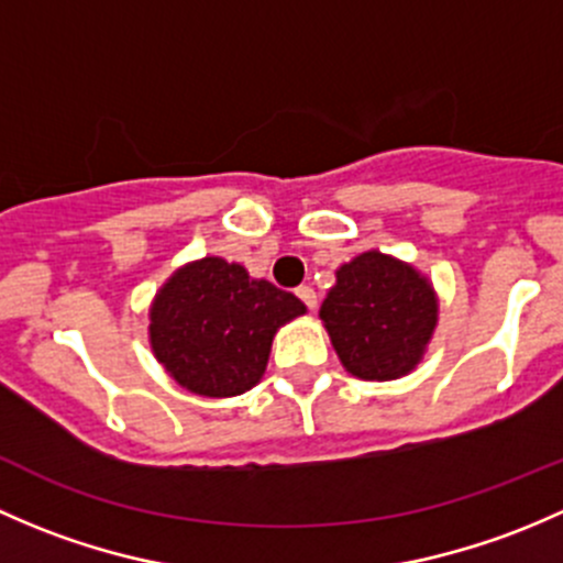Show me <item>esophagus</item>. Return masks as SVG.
Returning <instances> with one entry per match:
<instances>
[{"instance_id": "obj_1", "label": "esophagus", "mask_w": 563, "mask_h": 563, "mask_svg": "<svg viewBox=\"0 0 563 563\" xmlns=\"http://www.w3.org/2000/svg\"><path fill=\"white\" fill-rule=\"evenodd\" d=\"M295 295H298V298L303 300V303H306V309H311V311L317 309V292H314V289L309 287V284H303V287H298V289H295Z\"/></svg>"}]
</instances>
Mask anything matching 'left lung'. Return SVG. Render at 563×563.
<instances>
[{
	"label": "left lung",
	"mask_w": 563,
	"mask_h": 563,
	"mask_svg": "<svg viewBox=\"0 0 563 563\" xmlns=\"http://www.w3.org/2000/svg\"><path fill=\"white\" fill-rule=\"evenodd\" d=\"M320 320L352 376L390 382L420 366L439 322V298L415 265L371 249L335 271Z\"/></svg>",
	"instance_id": "1"
}]
</instances>
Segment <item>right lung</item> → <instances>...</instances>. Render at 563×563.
<instances>
[{
  "instance_id": "obj_1",
  "label": "right lung",
  "mask_w": 563,
  "mask_h": 563,
  "mask_svg": "<svg viewBox=\"0 0 563 563\" xmlns=\"http://www.w3.org/2000/svg\"><path fill=\"white\" fill-rule=\"evenodd\" d=\"M306 314L292 292L254 279L239 263L202 257L173 271L148 309V344L184 390L233 398L268 368L282 324Z\"/></svg>"
}]
</instances>
